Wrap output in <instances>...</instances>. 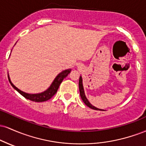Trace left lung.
I'll return each instance as SVG.
<instances>
[{"label": "left lung", "mask_w": 146, "mask_h": 146, "mask_svg": "<svg viewBox=\"0 0 146 146\" xmlns=\"http://www.w3.org/2000/svg\"><path fill=\"white\" fill-rule=\"evenodd\" d=\"M79 89H80V97H81L82 100L84 102V103L86 104L87 106L89 107L90 108H92L93 110H104L102 109H100V108H96L94 106H93L91 104L88 102V100H87L86 95H85L84 90V87H83V84H82V76L80 77V80H79Z\"/></svg>", "instance_id": "8db88e82"}]
</instances>
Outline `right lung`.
<instances>
[{"instance_id":"obj_1","label":"right lung","mask_w":146,"mask_h":146,"mask_svg":"<svg viewBox=\"0 0 146 146\" xmlns=\"http://www.w3.org/2000/svg\"><path fill=\"white\" fill-rule=\"evenodd\" d=\"M71 69L69 68V69H66L62 71L61 73H60L59 74L57 75V77L55 78V80H53V82H52L51 86H50V87L47 90H46L45 91L42 92V93H38V94H29V93H25V92L18 89L17 87L15 86L11 82L9 75H8V80H9V83L11 84V85L12 86L13 88H14L15 90H17L18 93L23 95L24 98L27 99V100H31V101L32 102H42L47 101V100L51 99L53 95L56 94V92L58 91V88H59L60 84H61L62 82L63 81L64 79L67 76L68 73L71 72Z\"/></svg>"}]
</instances>
